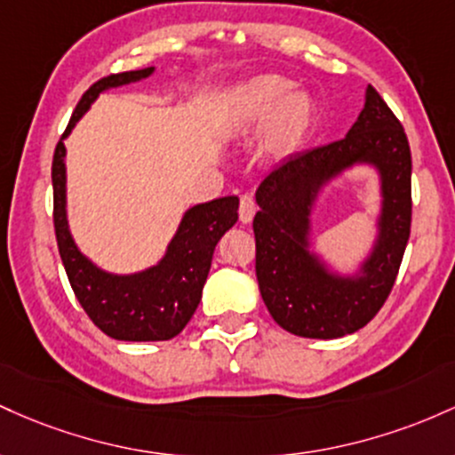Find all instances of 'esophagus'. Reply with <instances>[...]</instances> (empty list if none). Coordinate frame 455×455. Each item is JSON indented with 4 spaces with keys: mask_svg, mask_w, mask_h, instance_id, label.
<instances>
[{
    "mask_svg": "<svg viewBox=\"0 0 455 455\" xmlns=\"http://www.w3.org/2000/svg\"><path fill=\"white\" fill-rule=\"evenodd\" d=\"M255 211H258V206H255L253 196H249V193H244V196L241 197V208H238V217H241V221H243V223L251 221Z\"/></svg>",
    "mask_w": 455,
    "mask_h": 455,
    "instance_id": "obj_1",
    "label": "esophagus"
}]
</instances>
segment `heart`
<instances>
[{
  "instance_id": "obj_1",
  "label": "heart",
  "mask_w": 455,
  "mask_h": 455,
  "mask_svg": "<svg viewBox=\"0 0 455 455\" xmlns=\"http://www.w3.org/2000/svg\"><path fill=\"white\" fill-rule=\"evenodd\" d=\"M290 81L277 75H259L234 90L229 109L238 126L267 120L264 146L270 155L285 156L300 146L315 120L314 100L305 92H291Z\"/></svg>"
}]
</instances>
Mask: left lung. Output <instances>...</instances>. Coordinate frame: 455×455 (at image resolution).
I'll return each mask as SVG.
<instances>
[{"label":"left lung","mask_w":455,"mask_h":455,"mask_svg":"<svg viewBox=\"0 0 455 455\" xmlns=\"http://www.w3.org/2000/svg\"><path fill=\"white\" fill-rule=\"evenodd\" d=\"M355 162H371L381 172L379 243L359 278H338L308 253V212L319 187ZM411 170L404 126L367 85L363 111L344 140L292 156L259 182L255 275L264 305L282 329L300 338L338 339L379 314L411 236Z\"/></svg>","instance_id":"8db88e82"}]
</instances>
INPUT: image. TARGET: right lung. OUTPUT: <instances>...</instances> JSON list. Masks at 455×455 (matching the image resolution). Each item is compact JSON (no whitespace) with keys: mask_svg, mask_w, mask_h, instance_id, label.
I'll return each instance as SVG.
<instances>
[{"mask_svg":"<svg viewBox=\"0 0 455 455\" xmlns=\"http://www.w3.org/2000/svg\"><path fill=\"white\" fill-rule=\"evenodd\" d=\"M150 68L116 73L96 81L76 103L73 117L58 141L51 165L53 180V226L60 258L70 288L90 320L105 335L122 341H163L185 329L202 300V290L211 270L219 238L238 221V197L197 204L185 214L165 258L156 267L137 275H111L100 270L76 249L66 223V167L64 137L96 96L107 88L140 81Z\"/></svg>","mask_w":455,"mask_h":455,"instance_id":"1","label":"right lung"}]
</instances>
